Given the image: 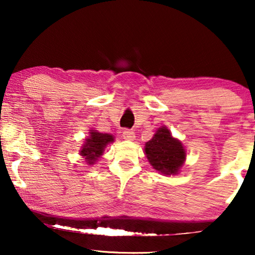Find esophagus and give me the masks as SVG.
<instances>
[{
  "label": "esophagus",
  "instance_id": "1",
  "mask_svg": "<svg viewBox=\"0 0 255 255\" xmlns=\"http://www.w3.org/2000/svg\"><path fill=\"white\" fill-rule=\"evenodd\" d=\"M123 138L127 139V140H133L135 138L134 135V132L132 130H128V128H125L123 131Z\"/></svg>",
  "mask_w": 255,
  "mask_h": 255
}]
</instances>
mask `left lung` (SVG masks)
Returning a JSON list of instances; mask_svg holds the SVG:
<instances>
[{"mask_svg": "<svg viewBox=\"0 0 255 255\" xmlns=\"http://www.w3.org/2000/svg\"><path fill=\"white\" fill-rule=\"evenodd\" d=\"M145 153L153 168L170 175L179 172L186 159V151L166 128H160L154 137L145 144Z\"/></svg>", "mask_w": 255, "mask_h": 255, "instance_id": "left-lung-1", "label": "left lung"}]
</instances>
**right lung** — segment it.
<instances>
[{
    "label": "right lung",
    "instance_id": "right-lung-1",
    "mask_svg": "<svg viewBox=\"0 0 255 255\" xmlns=\"http://www.w3.org/2000/svg\"><path fill=\"white\" fill-rule=\"evenodd\" d=\"M114 141V137L108 133H100V132L92 131L90 137L86 139V144L83 145L81 155L85 156L87 162L93 165L100 155H102L104 147Z\"/></svg>",
    "mask_w": 255,
    "mask_h": 255
}]
</instances>
